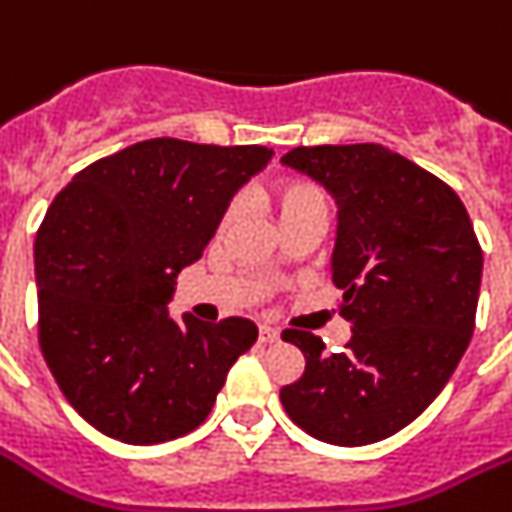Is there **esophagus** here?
I'll return each mask as SVG.
<instances>
[{"label": "esophagus", "instance_id": "obj_1", "mask_svg": "<svg viewBox=\"0 0 512 512\" xmlns=\"http://www.w3.org/2000/svg\"><path fill=\"white\" fill-rule=\"evenodd\" d=\"M259 340L261 342H277V340H280V329L269 327V324H261V327H259Z\"/></svg>", "mask_w": 512, "mask_h": 512}]
</instances>
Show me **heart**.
Returning <instances> with one entry per match:
<instances>
[{
  "label": "heart",
  "instance_id": "obj_1",
  "mask_svg": "<svg viewBox=\"0 0 512 512\" xmlns=\"http://www.w3.org/2000/svg\"><path fill=\"white\" fill-rule=\"evenodd\" d=\"M272 204L274 211H277L280 225H290V222L306 217V214H327V193L314 180H306V177H285V180L274 185ZM235 211H238L235 204L227 206L222 225H230L232 219H235Z\"/></svg>",
  "mask_w": 512,
  "mask_h": 512
}]
</instances>
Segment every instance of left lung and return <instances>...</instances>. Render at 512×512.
I'll use <instances>...</instances> for the list:
<instances>
[{"label":"left lung","mask_w":512,"mask_h":512,"mask_svg":"<svg viewBox=\"0 0 512 512\" xmlns=\"http://www.w3.org/2000/svg\"><path fill=\"white\" fill-rule=\"evenodd\" d=\"M282 164L335 198L332 282L353 337L327 353L322 337L285 329L306 371L280 400L311 437L371 445L421 416L453 377L474 335L484 253L458 193L382 143L298 146Z\"/></svg>","instance_id":"left-lung-1"}]
</instances>
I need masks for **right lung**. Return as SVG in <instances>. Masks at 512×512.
Wrapping results in <instances>:
<instances>
[{"mask_svg": "<svg viewBox=\"0 0 512 512\" xmlns=\"http://www.w3.org/2000/svg\"><path fill=\"white\" fill-rule=\"evenodd\" d=\"M272 154L151 138L88 164L52 201L33 246L38 345L67 403L101 434L156 445L193 432L256 342L251 319L175 322L167 303Z\"/></svg>", "mask_w": 512, "mask_h": 512, "instance_id": "add662e5", "label": "right lung"}]
</instances>
